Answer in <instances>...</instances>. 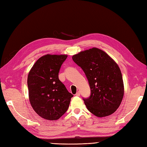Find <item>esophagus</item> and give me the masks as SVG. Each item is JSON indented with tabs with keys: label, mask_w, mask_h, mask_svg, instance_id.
I'll list each match as a JSON object with an SVG mask.
<instances>
[{
	"label": "esophagus",
	"mask_w": 147,
	"mask_h": 147,
	"mask_svg": "<svg viewBox=\"0 0 147 147\" xmlns=\"http://www.w3.org/2000/svg\"><path fill=\"white\" fill-rule=\"evenodd\" d=\"M80 91H78V92H77L76 94V96H80Z\"/></svg>",
	"instance_id": "1"
}]
</instances>
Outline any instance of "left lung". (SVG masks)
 Returning a JSON list of instances; mask_svg holds the SVG:
<instances>
[{
  "mask_svg": "<svg viewBox=\"0 0 147 147\" xmlns=\"http://www.w3.org/2000/svg\"><path fill=\"white\" fill-rule=\"evenodd\" d=\"M72 58L88 80L91 96L84 99L87 109L99 117L112 115L120 106L124 94L122 76L117 63L95 47L80 51Z\"/></svg>",
  "mask_w": 147,
  "mask_h": 147,
  "instance_id": "1",
  "label": "left lung"
}]
</instances>
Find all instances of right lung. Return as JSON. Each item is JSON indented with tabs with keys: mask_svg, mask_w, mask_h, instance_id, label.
Instances as JSON below:
<instances>
[{
	"mask_svg": "<svg viewBox=\"0 0 147 147\" xmlns=\"http://www.w3.org/2000/svg\"><path fill=\"white\" fill-rule=\"evenodd\" d=\"M67 56L47 54L37 60L28 73L27 84L31 105L46 120H57L63 115L73 96L58 76Z\"/></svg>",
	"mask_w": 147,
	"mask_h": 147,
	"instance_id": "1",
	"label": "right lung"
}]
</instances>
